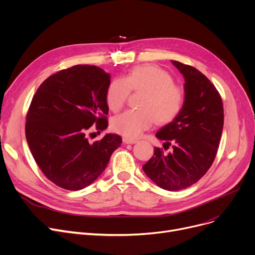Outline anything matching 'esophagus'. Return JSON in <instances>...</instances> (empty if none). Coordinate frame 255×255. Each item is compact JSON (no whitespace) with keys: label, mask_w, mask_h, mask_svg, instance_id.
I'll return each mask as SVG.
<instances>
[{"label":"esophagus","mask_w":255,"mask_h":255,"mask_svg":"<svg viewBox=\"0 0 255 255\" xmlns=\"http://www.w3.org/2000/svg\"><path fill=\"white\" fill-rule=\"evenodd\" d=\"M123 142L127 143V144H133V143L136 142V140L135 139H132V138H128V137H124L123 138Z\"/></svg>","instance_id":"1"}]
</instances>
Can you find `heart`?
I'll use <instances>...</instances> for the list:
<instances>
[{"instance_id": "1", "label": "heart", "mask_w": 255, "mask_h": 255, "mask_svg": "<svg viewBox=\"0 0 255 255\" xmlns=\"http://www.w3.org/2000/svg\"><path fill=\"white\" fill-rule=\"evenodd\" d=\"M132 91H143L139 107L114 118L112 129L128 138H136L150 129L157 121L166 124L180 114L184 93L173 83L172 76L156 65H142L133 68L124 78H116L106 90V104L118 113L124 107Z\"/></svg>"}]
</instances>
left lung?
I'll use <instances>...</instances> for the list:
<instances>
[{"mask_svg": "<svg viewBox=\"0 0 255 255\" xmlns=\"http://www.w3.org/2000/svg\"><path fill=\"white\" fill-rule=\"evenodd\" d=\"M173 66L183 74L184 103L172 122L156 133L164 140L166 154L155 148L142 169L160 188L178 191L196 183L211 167L219 146L223 122V104L216 88L194 67L177 61Z\"/></svg>", "mask_w": 255, "mask_h": 255, "instance_id": "left-lung-1", "label": "left lung"}]
</instances>
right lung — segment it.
Listing matches in <instances>:
<instances>
[{
  "label": "right lung",
  "mask_w": 255,
  "mask_h": 255,
  "mask_svg": "<svg viewBox=\"0 0 255 255\" xmlns=\"http://www.w3.org/2000/svg\"><path fill=\"white\" fill-rule=\"evenodd\" d=\"M110 84V73L100 67L76 65L46 78L32 99L26 141L45 177L64 189L91 185L122 143L113 133L93 143L87 136L94 124L101 131L109 126L105 96Z\"/></svg>",
  "instance_id": "add662e5"
}]
</instances>
